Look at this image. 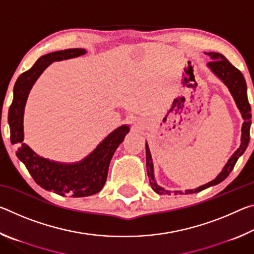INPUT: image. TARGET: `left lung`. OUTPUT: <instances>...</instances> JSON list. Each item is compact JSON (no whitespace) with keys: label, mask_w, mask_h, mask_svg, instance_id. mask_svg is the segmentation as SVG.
I'll return each instance as SVG.
<instances>
[{"label":"left lung","mask_w":254,"mask_h":254,"mask_svg":"<svg viewBox=\"0 0 254 254\" xmlns=\"http://www.w3.org/2000/svg\"><path fill=\"white\" fill-rule=\"evenodd\" d=\"M206 55H208L212 62H209L207 64V66L209 67V69L212 70L215 75H216L218 78H220L223 83L226 85V87L229 88V91L231 92L232 96H233L234 101L236 103V106L241 112V115L244 120V122L242 124V135H241V145L240 148L236 150V151L232 154V157L229 159V161L226 162V165L223 170L216 178L212 182H209L207 184L203 185L198 188L195 189H187L185 191V194H194V192H198L204 190V189L208 188L210 186H215V185L220 184L223 182L227 176L230 175V173L233 170L234 166L238 159L242 156L246 151V149L248 148L249 141H250V127H251V106L249 104L248 101V95H247V83L246 79L238 68H235L232 64L227 60L224 56L218 54V53H207ZM145 153H147V171H148V177H149V182L150 185L154 191L159 195L162 194H168L170 195V190H167V189L162 188L160 186H158V184L154 180V176H153V163H152V158L151 154H150V150L148 144L145 143ZM175 192H180L183 194L182 191H175Z\"/></svg>","instance_id":"obj_1"}]
</instances>
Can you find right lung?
<instances>
[{
	"instance_id": "1",
	"label": "right lung",
	"mask_w": 254,
	"mask_h": 254,
	"mask_svg": "<svg viewBox=\"0 0 254 254\" xmlns=\"http://www.w3.org/2000/svg\"><path fill=\"white\" fill-rule=\"evenodd\" d=\"M80 48L59 50L41 56L36 64L16 79L13 101L8 109V126L12 144H19L16 157L24 163L30 175L46 190L60 196L86 197L97 194L104 186L109 166L115 150L123 142L130 127L122 126L111 132L96 149L83 160L75 163H62L42 158L23 143V114L27 98L33 84L51 63L85 55Z\"/></svg>"
}]
</instances>
